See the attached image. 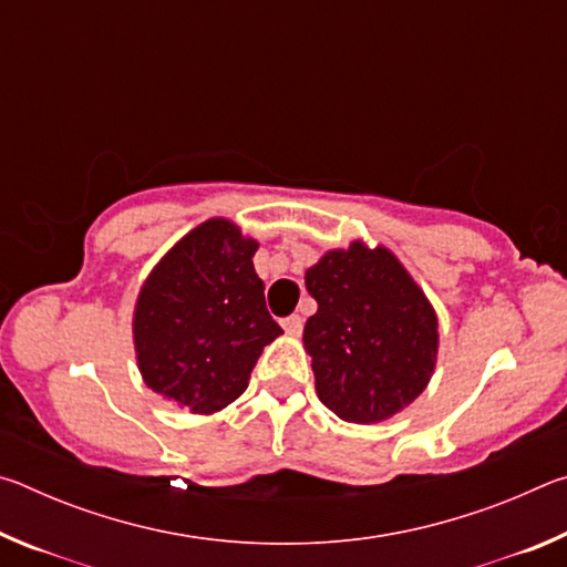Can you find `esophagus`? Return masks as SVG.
I'll list each match as a JSON object with an SVG mask.
<instances>
[{"label":"esophagus","instance_id":"esophagus-1","mask_svg":"<svg viewBox=\"0 0 567 567\" xmlns=\"http://www.w3.org/2000/svg\"><path fill=\"white\" fill-rule=\"evenodd\" d=\"M282 330L287 334H292V338H297V334L302 332V318H300V315H290V318H285L282 320Z\"/></svg>","mask_w":567,"mask_h":567}]
</instances>
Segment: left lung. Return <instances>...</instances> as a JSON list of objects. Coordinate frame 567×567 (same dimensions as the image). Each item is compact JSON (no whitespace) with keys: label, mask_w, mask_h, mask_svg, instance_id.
I'll return each mask as SVG.
<instances>
[{"label":"left lung","mask_w":567,"mask_h":567,"mask_svg":"<svg viewBox=\"0 0 567 567\" xmlns=\"http://www.w3.org/2000/svg\"><path fill=\"white\" fill-rule=\"evenodd\" d=\"M318 312L305 322L315 390L348 422L388 420L427 388L437 318L425 292L385 247L330 249L305 272Z\"/></svg>","instance_id":"1"}]
</instances>
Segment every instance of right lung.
Wrapping results in <instances>:
<instances>
[{
    "label": "right lung",
    "mask_w": 567,
    "mask_h": 567,
    "mask_svg": "<svg viewBox=\"0 0 567 567\" xmlns=\"http://www.w3.org/2000/svg\"><path fill=\"white\" fill-rule=\"evenodd\" d=\"M255 252V239L215 217L150 272L132 330L140 372L157 395L213 415L247 390L262 348L282 334L267 312Z\"/></svg>",
    "instance_id": "obj_1"
}]
</instances>
